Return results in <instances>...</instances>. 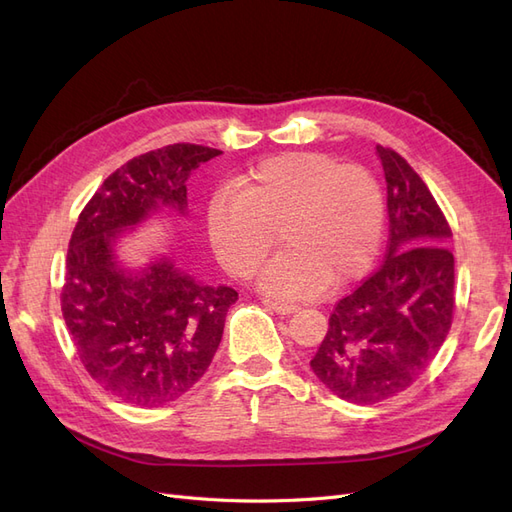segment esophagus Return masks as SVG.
<instances>
[{"label": "esophagus", "mask_w": 512, "mask_h": 512, "mask_svg": "<svg viewBox=\"0 0 512 512\" xmlns=\"http://www.w3.org/2000/svg\"><path fill=\"white\" fill-rule=\"evenodd\" d=\"M262 303L265 305H269L271 309H275L277 314H292V312H297V305L294 303H286V301H277V299H269V297H262Z\"/></svg>", "instance_id": "obj_1"}]
</instances>
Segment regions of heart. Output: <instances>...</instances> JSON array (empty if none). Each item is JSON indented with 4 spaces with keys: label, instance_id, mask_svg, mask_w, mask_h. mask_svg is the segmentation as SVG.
Here are the masks:
<instances>
[{
    "label": "heart",
    "instance_id": "1",
    "mask_svg": "<svg viewBox=\"0 0 512 512\" xmlns=\"http://www.w3.org/2000/svg\"><path fill=\"white\" fill-rule=\"evenodd\" d=\"M286 250L262 271L277 297H314L346 286L374 262L384 230V196L361 164L324 153H284L254 166L213 196L207 232L215 258L235 277H252L275 245Z\"/></svg>",
    "mask_w": 512,
    "mask_h": 512
}]
</instances>
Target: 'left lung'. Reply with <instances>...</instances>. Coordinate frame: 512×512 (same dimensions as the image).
Returning a JSON list of instances; mask_svg holds the SVG:
<instances>
[{
  "label": "left lung",
  "instance_id": "8db88e82",
  "mask_svg": "<svg viewBox=\"0 0 512 512\" xmlns=\"http://www.w3.org/2000/svg\"><path fill=\"white\" fill-rule=\"evenodd\" d=\"M376 151L389 207L386 260L335 303L309 361L329 391L361 406L391 399L425 374L455 309L453 230L416 170L395 149Z\"/></svg>",
  "mask_w": 512,
  "mask_h": 512
}]
</instances>
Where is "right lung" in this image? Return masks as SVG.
I'll use <instances>...</instances> for the list:
<instances>
[{
    "instance_id": "add662e5",
    "label": "right lung",
    "mask_w": 512,
    "mask_h": 512,
    "mask_svg": "<svg viewBox=\"0 0 512 512\" xmlns=\"http://www.w3.org/2000/svg\"><path fill=\"white\" fill-rule=\"evenodd\" d=\"M220 153L192 143L141 153L104 179L72 230L61 314L87 374L126 404L158 408L188 393L239 294L198 284L170 260L128 275L113 258L117 230L160 207L183 211L190 173Z\"/></svg>"
}]
</instances>
